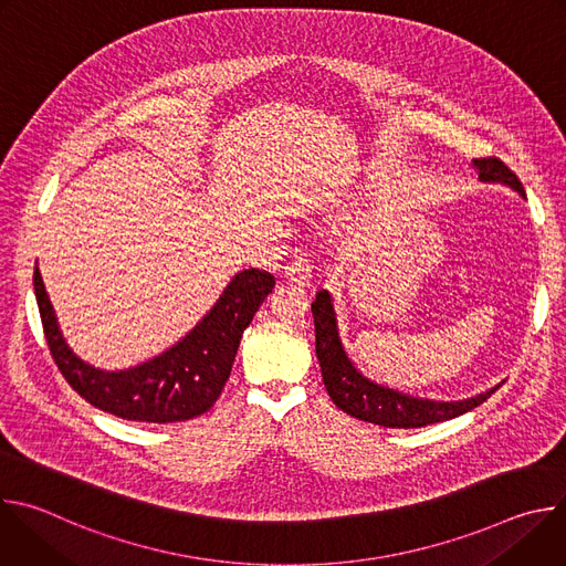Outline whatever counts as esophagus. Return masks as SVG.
<instances>
[{
  "instance_id": "1",
  "label": "esophagus",
  "mask_w": 566,
  "mask_h": 566,
  "mask_svg": "<svg viewBox=\"0 0 566 566\" xmlns=\"http://www.w3.org/2000/svg\"><path fill=\"white\" fill-rule=\"evenodd\" d=\"M284 277L297 286H308L311 282V264L306 258L295 255L293 262L284 269Z\"/></svg>"
}]
</instances>
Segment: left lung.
Listing matches in <instances>:
<instances>
[{
	"mask_svg": "<svg viewBox=\"0 0 566 566\" xmlns=\"http://www.w3.org/2000/svg\"><path fill=\"white\" fill-rule=\"evenodd\" d=\"M472 164L481 181L504 184L522 197H526L517 175L509 170V166L497 156L474 158ZM311 313L315 322V354L319 360L322 380H325V387L332 400L336 402V408H340L354 419L382 428H423L474 410L500 387L497 385L465 400H430L376 385L354 367L340 343L336 311L329 291L322 289L315 293V302H311Z\"/></svg>",
	"mask_w": 566,
	"mask_h": 566,
	"instance_id": "left-lung-1",
	"label": "left lung"
}]
</instances>
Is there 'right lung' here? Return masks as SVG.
Wrapping results in <instances>:
<instances>
[{
	"mask_svg": "<svg viewBox=\"0 0 566 566\" xmlns=\"http://www.w3.org/2000/svg\"><path fill=\"white\" fill-rule=\"evenodd\" d=\"M35 297L49 352L66 382L94 408L127 421L177 423L208 412L230 376L239 340L275 277L247 269L232 277L217 304L172 349L123 371H103L80 360L64 343L40 269Z\"/></svg>",
	"mask_w": 566,
	"mask_h": 566,
	"instance_id": "right-lung-1",
	"label": "right lung"
}]
</instances>
